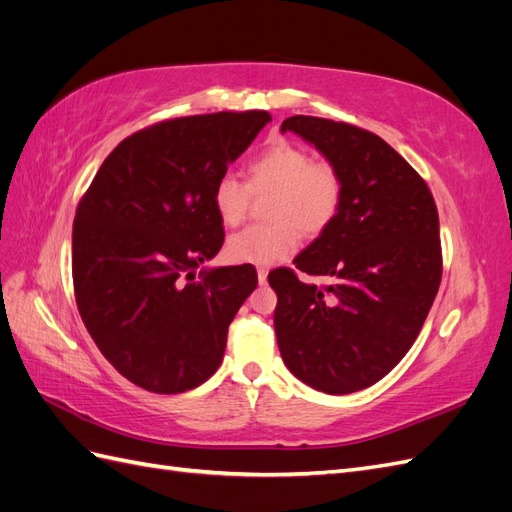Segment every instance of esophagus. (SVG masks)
<instances>
[{"label": "esophagus", "mask_w": 512, "mask_h": 512, "mask_svg": "<svg viewBox=\"0 0 512 512\" xmlns=\"http://www.w3.org/2000/svg\"><path fill=\"white\" fill-rule=\"evenodd\" d=\"M256 273H258V284H260V286H262V284H267V275H269V271H267L265 267H260Z\"/></svg>", "instance_id": "34e87169"}]
</instances>
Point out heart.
Here are the masks:
<instances>
[{
  "label": "heart",
  "mask_w": 512,
  "mask_h": 512,
  "mask_svg": "<svg viewBox=\"0 0 512 512\" xmlns=\"http://www.w3.org/2000/svg\"><path fill=\"white\" fill-rule=\"evenodd\" d=\"M344 175L329 160H314L307 149L286 141L273 143L247 162L245 183L222 175L213 185V209L224 226L241 224L252 196L271 194L267 224L235 232L226 256L241 265H277L299 250L301 235L318 237L335 220L344 203Z\"/></svg>",
  "instance_id": "1"
}]
</instances>
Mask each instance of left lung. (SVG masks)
Masks as SVG:
<instances>
[{"instance_id":"1","label":"left lung","mask_w":512,"mask_h":512,"mask_svg":"<svg viewBox=\"0 0 512 512\" xmlns=\"http://www.w3.org/2000/svg\"><path fill=\"white\" fill-rule=\"evenodd\" d=\"M286 130L342 170L346 192L337 220L294 258L331 284H305L286 267L269 273L277 346L301 382L346 395L382 380L423 329L442 280L436 200L374 132L309 115L288 117Z\"/></svg>"}]
</instances>
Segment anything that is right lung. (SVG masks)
Listing matches in <instances>:
<instances>
[{
  "label": "right lung",
  "mask_w": 512,
  "mask_h": 512,
  "mask_svg": "<svg viewBox=\"0 0 512 512\" xmlns=\"http://www.w3.org/2000/svg\"><path fill=\"white\" fill-rule=\"evenodd\" d=\"M267 121L222 111L153 123L111 151L76 207V307L106 361L145 391L209 380L258 284L245 265L194 271L224 243L213 185Z\"/></svg>",
  "instance_id": "1"
}]
</instances>
